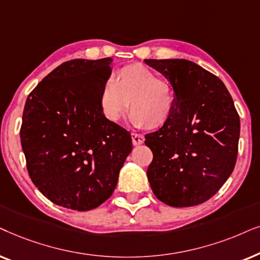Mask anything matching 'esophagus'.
Here are the masks:
<instances>
[{"mask_svg":"<svg viewBox=\"0 0 260 260\" xmlns=\"http://www.w3.org/2000/svg\"><path fill=\"white\" fill-rule=\"evenodd\" d=\"M131 137H132V143H133L134 146H138V145L144 144V141H145V137L143 136V134L132 133V134H131Z\"/></svg>","mask_w":260,"mask_h":260,"instance_id":"esophagus-1","label":"esophagus"}]
</instances>
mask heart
<instances>
[{
	"label": "heart",
	"instance_id": "1",
	"mask_svg": "<svg viewBox=\"0 0 260 260\" xmlns=\"http://www.w3.org/2000/svg\"><path fill=\"white\" fill-rule=\"evenodd\" d=\"M134 127L158 128L170 119L174 91L168 82L144 65L133 64L120 69L115 78L105 83L100 94V108L110 122L122 119L129 108Z\"/></svg>",
	"mask_w": 260,
	"mask_h": 260
}]
</instances>
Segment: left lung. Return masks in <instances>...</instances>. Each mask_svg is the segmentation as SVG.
<instances>
[{
    "instance_id": "1",
    "label": "left lung",
    "mask_w": 260,
    "mask_h": 260,
    "mask_svg": "<svg viewBox=\"0 0 260 260\" xmlns=\"http://www.w3.org/2000/svg\"><path fill=\"white\" fill-rule=\"evenodd\" d=\"M175 91L170 119L145 144L153 159L147 178L155 197L171 207L201 205L234 170L240 119L222 81L186 59H145Z\"/></svg>"
}]
</instances>
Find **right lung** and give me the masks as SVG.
<instances>
[{
  "label": "right lung",
  "instance_id": "right-lung-1",
  "mask_svg": "<svg viewBox=\"0 0 260 260\" xmlns=\"http://www.w3.org/2000/svg\"><path fill=\"white\" fill-rule=\"evenodd\" d=\"M112 61H65L27 98L20 129L27 170L39 191L64 208L101 206L132 151L131 133L100 108Z\"/></svg>",
  "mask_w": 260,
  "mask_h": 260
}]
</instances>
